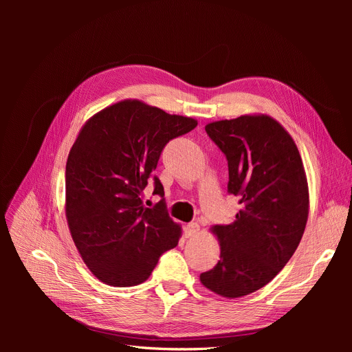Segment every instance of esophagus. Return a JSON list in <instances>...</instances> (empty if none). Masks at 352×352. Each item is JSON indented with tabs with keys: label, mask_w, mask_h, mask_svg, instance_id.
I'll return each mask as SVG.
<instances>
[{
	"label": "esophagus",
	"mask_w": 352,
	"mask_h": 352,
	"mask_svg": "<svg viewBox=\"0 0 352 352\" xmlns=\"http://www.w3.org/2000/svg\"><path fill=\"white\" fill-rule=\"evenodd\" d=\"M199 231V224L198 223H190L186 227V235L187 236H194Z\"/></svg>",
	"instance_id": "obj_1"
}]
</instances>
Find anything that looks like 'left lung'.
I'll list each match as a JSON object with an SVG mask.
<instances>
[{
    "label": "left lung",
    "mask_w": 352,
    "mask_h": 352,
    "mask_svg": "<svg viewBox=\"0 0 352 352\" xmlns=\"http://www.w3.org/2000/svg\"><path fill=\"white\" fill-rule=\"evenodd\" d=\"M208 137L228 162V187L241 206L230 226L217 224L221 255L199 275L227 298L267 285L297 250L308 218V187L298 148L267 116L211 122Z\"/></svg>",
    "instance_id": "8db88e82"
}]
</instances>
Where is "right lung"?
Segmentation results:
<instances>
[{
	"mask_svg": "<svg viewBox=\"0 0 352 352\" xmlns=\"http://www.w3.org/2000/svg\"><path fill=\"white\" fill-rule=\"evenodd\" d=\"M195 126L192 118L122 101L81 129L65 166V212L84 263L102 283L138 285L177 247L181 230L153 173L165 145ZM151 180L162 199L145 209L142 192Z\"/></svg>",
	"mask_w": 352,
	"mask_h": 352,
	"instance_id": "1",
	"label": "right lung"
}]
</instances>
